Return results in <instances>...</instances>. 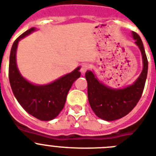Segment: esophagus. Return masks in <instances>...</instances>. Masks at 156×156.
<instances>
[{
  "label": "esophagus",
  "instance_id": "1",
  "mask_svg": "<svg viewBox=\"0 0 156 156\" xmlns=\"http://www.w3.org/2000/svg\"><path fill=\"white\" fill-rule=\"evenodd\" d=\"M89 68H90V66H89L88 64H83L82 67H81V72H82V74H85L89 70Z\"/></svg>",
  "mask_w": 156,
  "mask_h": 156
}]
</instances>
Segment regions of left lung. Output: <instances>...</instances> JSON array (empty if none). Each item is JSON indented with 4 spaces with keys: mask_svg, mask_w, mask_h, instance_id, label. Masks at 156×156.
I'll list each match as a JSON object with an SVG mask.
<instances>
[{
    "mask_svg": "<svg viewBox=\"0 0 156 156\" xmlns=\"http://www.w3.org/2000/svg\"><path fill=\"white\" fill-rule=\"evenodd\" d=\"M132 35L140 50L144 64L140 75L133 85L124 89L109 88L99 82L92 71L87 70L86 73L89 103L94 113L102 120L112 121L126 116L134 108L142 96L148 62L140 36L135 31Z\"/></svg>",
    "mask_w": 156,
    "mask_h": 156,
    "instance_id": "8db88e82",
    "label": "left lung"
}]
</instances>
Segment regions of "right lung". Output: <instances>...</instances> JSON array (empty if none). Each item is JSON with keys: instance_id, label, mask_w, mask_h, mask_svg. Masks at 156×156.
I'll return each mask as SVG.
<instances>
[{"instance_id": "right-lung-1", "label": "right lung", "mask_w": 156, "mask_h": 156, "mask_svg": "<svg viewBox=\"0 0 156 156\" xmlns=\"http://www.w3.org/2000/svg\"><path fill=\"white\" fill-rule=\"evenodd\" d=\"M35 29L31 27L23 32L12 44L9 57V82L14 96L26 112L40 120H51L63 108L72 84L80 77V67L48 85L38 86L27 82L18 70L16 53L18 42Z\"/></svg>"}]
</instances>
